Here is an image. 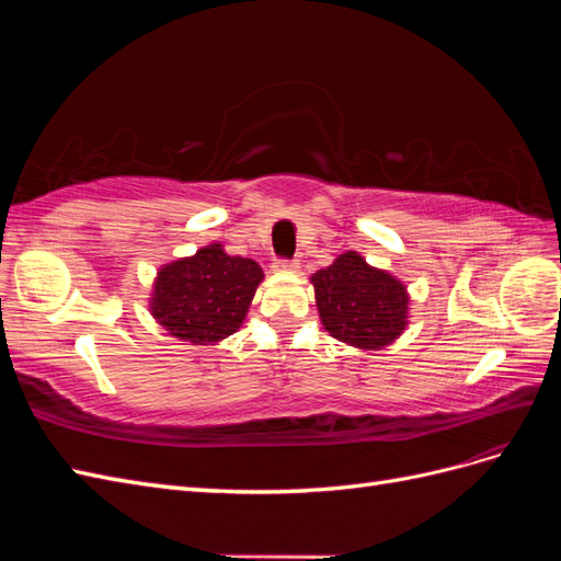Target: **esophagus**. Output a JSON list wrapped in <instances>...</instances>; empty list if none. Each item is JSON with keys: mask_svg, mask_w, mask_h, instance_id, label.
<instances>
[{"mask_svg": "<svg viewBox=\"0 0 561 561\" xmlns=\"http://www.w3.org/2000/svg\"><path fill=\"white\" fill-rule=\"evenodd\" d=\"M274 271H278V274H295V271H299V262L297 260H276Z\"/></svg>", "mask_w": 561, "mask_h": 561, "instance_id": "1", "label": "esophagus"}]
</instances>
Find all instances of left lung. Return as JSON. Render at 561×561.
Here are the masks:
<instances>
[{
  "label": "left lung",
  "instance_id": "left-lung-1",
  "mask_svg": "<svg viewBox=\"0 0 561 561\" xmlns=\"http://www.w3.org/2000/svg\"><path fill=\"white\" fill-rule=\"evenodd\" d=\"M322 328L355 348L390 346L410 325V293L400 278L348 250L311 276Z\"/></svg>",
  "mask_w": 561,
  "mask_h": 561
}]
</instances>
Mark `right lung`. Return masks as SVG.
Masks as SVG:
<instances>
[{"instance_id":"1","label":"right lung","mask_w":561,"mask_h":561,"mask_svg":"<svg viewBox=\"0 0 561 561\" xmlns=\"http://www.w3.org/2000/svg\"><path fill=\"white\" fill-rule=\"evenodd\" d=\"M262 280L257 262L233 257L222 243H210L157 271L149 313L180 342L217 344L239 332Z\"/></svg>"}]
</instances>
